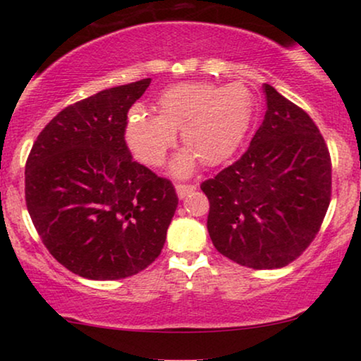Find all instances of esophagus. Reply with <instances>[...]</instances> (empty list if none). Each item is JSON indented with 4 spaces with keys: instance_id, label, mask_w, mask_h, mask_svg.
I'll return each mask as SVG.
<instances>
[{
    "instance_id": "34e87169",
    "label": "esophagus",
    "mask_w": 361,
    "mask_h": 361,
    "mask_svg": "<svg viewBox=\"0 0 361 361\" xmlns=\"http://www.w3.org/2000/svg\"><path fill=\"white\" fill-rule=\"evenodd\" d=\"M197 189L195 185L192 184H176V192L179 195V199H184L185 195H189L190 192H194Z\"/></svg>"
}]
</instances>
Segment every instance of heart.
Instances as JSON below:
<instances>
[{
  "label": "heart",
  "instance_id": "obj_1",
  "mask_svg": "<svg viewBox=\"0 0 361 361\" xmlns=\"http://www.w3.org/2000/svg\"><path fill=\"white\" fill-rule=\"evenodd\" d=\"M159 116L133 110L128 118L126 140L133 154L145 164L159 167L176 145V131L187 149L176 157L172 171L185 176L197 159L219 166L243 142L255 115V98L241 83L219 87L214 83H179L157 100Z\"/></svg>",
  "mask_w": 361,
  "mask_h": 361
}]
</instances>
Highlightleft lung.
<instances>
[{
  "mask_svg": "<svg viewBox=\"0 0 361 361\" xmlns=\"http://www.w3.org/2000/svg\"><path fill=\"white\" fill-rule=\"evenodd\" d=\"M264 120L250 147L200 184L207 228L221 255L253 269L283 268L319 233L332 195V161L302 108L264 83Z\"/></svg>",
  "mask_w": 361,
  "mask_h": 361,
  "instance_id": "left-lung-1",
  "label": "left lung"
}]
</instances>
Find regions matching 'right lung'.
I'll use <instances>...</instances> for the list:
<instances>
[{
    "label": "right lung",
    "instance_id": "1",
    "mask_svg": "<svg viewBox=\"0 0 361 361\" xmlns=\"http://www.w3.org/2000/svg\"><path fill=\"white\" fill-rule=\"evenodd\" d=\"M151 78L68 105L26 161V205L42 243L87 279L130 278L161 255L177 209L169 179L131 157L128 111Z\"/></svg>",
    "mask_w": 361,
    "mask_h": 361
}]
</instances>
